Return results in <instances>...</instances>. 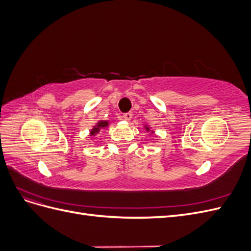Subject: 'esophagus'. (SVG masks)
Here are the masks:
<instances>
[{"mask_svg":"<svg viewBox=\"0 0 251 251\" xmlns=\"http://www.w3.org/2000/svg\"><path fill=\"white\" fill-rule=\"evenodd\" d=\"M132 117H133V114H132L131 112H128V113L124 114V116H123V118H124L125 120H126V121L131 120V119H132Z\"/></svg>","mask_w":251,"mask_h":251,"instance_id":"obj_1","label":"esophagus"}]
</instances>
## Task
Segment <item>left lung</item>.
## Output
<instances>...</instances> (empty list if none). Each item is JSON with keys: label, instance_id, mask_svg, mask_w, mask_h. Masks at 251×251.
<instances>
[{"label": "left lung", "instance_id": "obj_1", "mask_svg": "<svg viewBox=\"0 0 251 251\" xmlns=\"http://www.w3.org/2000/svg\"><path fill=\"white\" fill-rule=\"evenodd\" d=\"M144 127H146V130H147L148 132H150V127H149L148 126H144ZM151 133H153V132H151Z\"/></svg>", "mask_w": 251, "mask_h": 251}]
</instances>
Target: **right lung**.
<instances>
[{"label":"right lung","mask_w":251,"mask_h":251,"mask_svg":"<svg viewBox=\"0 0 251 251\" xmlns=\"http://www.w3.org/2000/svg\"><path fill=\"white\" fill-rule=\"evenodd\" d=\"M109 126V121L107 120H100L98 123L93 126L92 130L90 131V136H95L97 133H100V128H104Z\"/></svg>","instance_id":"obj_1"}]
</instances>
